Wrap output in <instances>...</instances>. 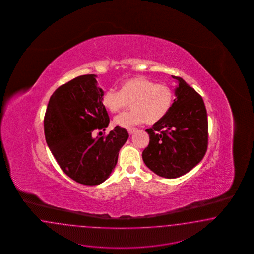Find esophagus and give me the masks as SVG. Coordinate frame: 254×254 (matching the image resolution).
<instances>
[{
    "mask_svg": "<svg viewBox=\"0 0 254 254\" xmlns=\"http://www.w3.org/2000/svg\"><path fill=\"white\" fill-rule=\"evenodd\" d=\"M137 131V129L136 128H129V129H127V132H128V134L129 135H132L134 132H136Z\"/></svg>",
    "mask_w": 254,
    "mask_h": 254,
    "instance_id": "esophagus-1",
    "label": "esophagus"
}]
</instances>
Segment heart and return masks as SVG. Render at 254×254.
<instances>
[{
	"instance_id": "heart-1",
	"label": "heart",
	"mask_w": 254,
	"mask_h": 254,
	"mask_svg": "<svg viewBox=\"0 0 254 254\" xmlns=\"http://www.w3.org/2000/svg\"><path fill=\"white\" fill-rule=\"evenodd\" d=\"M173 100L174 94L168 85L155 84L146 77L134 76L124 80L118 92L106 90L101 104L111 114H118L129 102L132 111L115 119L117 126L127 128L145 120L149 125L160 122L169 114Z\"/></svg>"
}]
</instances>
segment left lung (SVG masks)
Wrapping results in <instances>:
<instances>
[{
    "instance_id": "obj_1",
    "label": "left lung",
    "mask_w": 254,
    "mask_h": 254,
    "mask_svg": "<svg viewBox=\"0 0 254 254\" xmlns=\"http://www.w3.org/2000/svg\"><path fill=\"white\" fill-rule=\"evenodd\" d=\"M167 116L152 128L149 145L142 152L147 168L168 179L181 177L199 163L208 148V117L203 99L181 77Z\"/></svg>"
}]
</instances>
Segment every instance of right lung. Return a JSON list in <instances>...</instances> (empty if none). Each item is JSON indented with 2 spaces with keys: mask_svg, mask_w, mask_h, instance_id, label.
Listing matches in <instances>:
<instances>
[{
  "mask_svg": "<svg viewBox=\"0 0 254 254\" xmlns=\"http://www.w3.org/2000/svg\"><path fill=\"white\" fill-rule=\"evenodd\" d=\"M97 75L86 74L60 86L51 96L44 120L45 136L55 159L70 179L85 185L105 182L116 168L118 154L128 138L116 126L107 137L110 119L101 104L104 91Z\"/></svg>",
  "mask_w": 254,
  "mask_h": 254,
  "instance_id": "add662e5",
  "label": "right lung"
}]
</instances>
